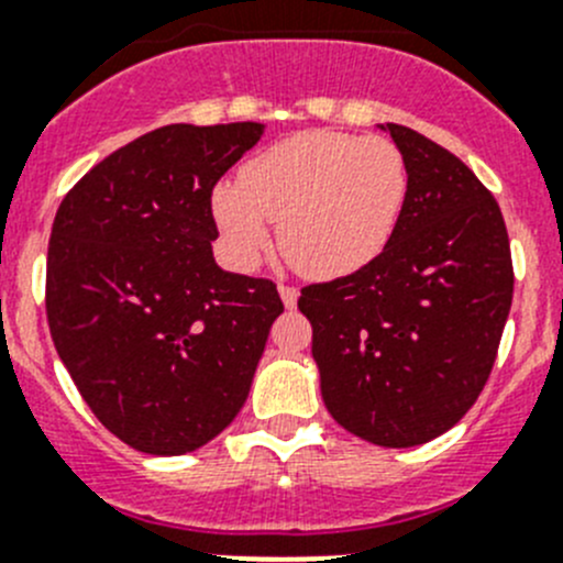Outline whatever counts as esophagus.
Wrapping results in <instances>:
<instances>
[{
    "mask_svg": "<svg viewBox=\"0 0 563 563\" xmlns=\"http://www.w3.org/2000/svg\"><path fill=\"white\" fill-rule=\"evenodd\" d=\"M280 297H283V306H286V308H297L299 288L297 286H288V283H283V286H280Z\"/></svg>",
    "mask_w": 563,
    "mask_h": 563,
    "instance_id": "1",
    "label": "esophagus"
}]
</instances>
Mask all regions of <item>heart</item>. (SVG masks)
Returning <instances> with one entry per match:
<instances>
[{
  "label": "heart",
  "mask_w": 563,
  "mask_h": 563,
  "mask_svg": "<svg viewBox=\"0 0 563 563\" xmlns=\"http://www.w3.org/2000/svg\"><path fill=\"white\" fill-rule=\"evenodd\" d=\"M408 197V166L383 135L294 133L213 188V219L235 266H252L272 224L288 264L317 280L369 266L388 246Z\"/></svg>",
  "instance_id": "obj_1"
}]
</instances>
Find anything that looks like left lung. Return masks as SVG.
Wrapping results in <instances>:
<instances>
[{"instance_id": "obj_1", "label": "left lung", "mask_w": 563, "mask_h": 563, "mask_svg": "<svg viewBox=\"0 0 563 563\" xmlns=\"http://www.w3.org/2000/svg\"><path fill=\"white\" fill-rule=\"evenodd\" d=\"M408 197L386 250L355 275L313 283L299 311L330 417L380 448L453 428L481 397L514 297L500 205L461 157L386 124Z\"/></svg>"}]
</instances>
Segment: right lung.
<instances>
[{
  "mask_svg": "<svg viewBox=\"0 0 563 563\" xmlns=\"http://www.w3.org/2000/svg\"><path fill=\"white\" fill-rule=\"evenodd\" d=\"M264 124H166L99 161L55 213L46 319L93 417L150 455L222 433L250 394L272 322L266 277L222 272L210 197Z\"/></svg>",
  "mask_w": 563,
  "mask_h": 563,
  "instance_id": "add662e5",
  "label": "right lung"
}]
</instances>
